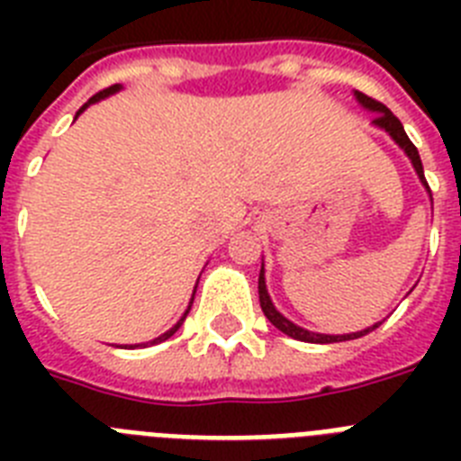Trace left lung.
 <instances>
[{"mask_svg":"<svg viewBox=\"0 0 461 461\" xmlns=\"http://www.w3.org/2000/svg\"><path fill=\"white\" fill-rule=\"evenodd\" d=\"M357 101H360L365 108L374 110L376 113V117H374V124L381 126V129H385V131L390 133V136L394 138V142H397L399 148L404 149L406 154H409V158L413 161V168L415 173L420 175V180L425 182V170H422V161H420V154H418V148H415L413 142L409 140V136H406L404 126H402V122L397 120V117L390 113L388 105H383L381 101L372 99V96H367V94L362 92H356ZM258 297H260V309H263V313L267 316V321H270L272 325H275L276 330H281L284 335L293 337V339H300V341H309V344H332V341H348V339H357V337L367 335V332H372V330H376L378 325H372V328L367 330H360V332H353V335H316V332H309V330L304 328H297L295 323H291L288 319H284L279 312L275 309V304H272L270 295H267V288H266V276H263V270H260V276H258Z\"/></svg>","mask_w":461,"mask_h":461,"instance_id":"8db88e82","label":"left lung"}]
</instances>
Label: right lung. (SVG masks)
I'll return each instance as SVG.
<instances>
[{"instance_id":"obj_1","label":"right lung","mask_w":461,"mask_h":461,"mask_svg":"<svg viewBox=\"0 0 461 461\" xmlns=\"http://www.w3.org/2000/svg\"><path fill=\"white\" fill-rule=\"evenodd\" d=\"M117 89H120V87H117V85H110V87H105V89H101V92H96V94H94V96H92V99H89V101H87V104H85V105H83V108H80V110H78V113H83V110H85V108H87V105H89V104H94V101H99V99H104V96H108V94L117 92ZM194 293H195V291H194ZM189 309H191V304H189ZM189 309H186V312H185V316H182V319H180V321H177V325H173V328H170V330H168V332H164V335H161V337H157V339H154V341H149V344H158V341H166V339H168V337H173V335H175V332H177V330H180V325H182V323H185V319H186V313H189Z\"/></svg>"}]
</instances>
